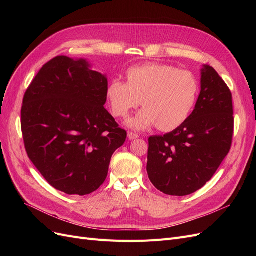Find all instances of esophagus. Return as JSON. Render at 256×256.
<instances>
[{
	"label": "esophagus",
	"instance_id": "obj_1",
	"mask_svg": "<svg viewBox=\"0 0 256 256\" xmlns=\"http://www.w3.org/2000/svg\"><path fill=\"white\" fill-rule=\"evenodd\" d=\"M128 138L130 141L136 140V138H138V134H134V132H128Z\"/></svg>",
	"mask_w": 256,
	"mask_h": 256
}]
</instances>
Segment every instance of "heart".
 <instances>
[{
	"instance_id": "heart-1",
	"label": "heart",
	"mask_w": 256,
	"mask_h": 256,
	"mask_svg": "<svg viewBox=\"0 0 256 256\" xmlns=\"http://www.w3.org/2000/svg\"><path fill=\"white\" fill-rule=\"evenodd\" d=\"M127 82L113 79L106 90V102L115 118H126L144 106L126 125L134 130L157 126L173 131L187 122L198 102L200 84L196 74L161 63H145L128 68Z\"/></svg>"
}]
</instances>
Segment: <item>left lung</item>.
Returning a JSON list of instances; mask_svg holds the SVG:
<instances>
[{
	"label": "left lung",
	"mask_w": 256,
	"mask_h": 256,
	"mask_svg": "<svg viewBox=\"0 0 256 256\" xmlns=\"http://www.w3.org/2000/svg\"><path fill=\"white\" fill-rule=\"evenodd\" d=\"M234 130L232 94L214 69H200L194 110L180 128L148 138L147 174L168 196H184L210 180L228 156Z\"/></svg>",
	"instance_id": "obj_1"
}]
</instances>
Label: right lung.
Instances as JSON below:
<instances>
[{
  "label": "right lung",
  "instance_id": "add662e5",
  "mask_svg": "<svg viewBox=\"0 0 256 256\" xmlns=\"http://www.w3.org/2000/svg\"><path fill=\"white\" fill-rule=\"evenodd\" d=\"M106 76L85 58L56 56L26 92L21 129L28 156L52 187L86 196L108 176L127 132L104 109Z\"/></svg>",
  "mask_w": 256,
  "mask_h": 256
}]
</instances>
